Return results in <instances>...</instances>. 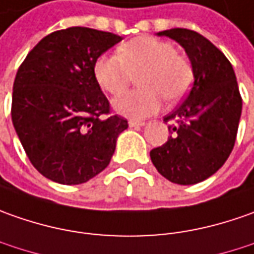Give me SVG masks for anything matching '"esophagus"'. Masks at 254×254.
<instances>
[{"label": "esophagus", "instance_id": "esophagus-1", "mask_svg": "<svg viewBox=\"0 0 254 254\" xmlns=\"http://www.w3.org/2000/svg\"><path fill=\"white\" fill-rule=\"evenodd\" d=\"M144 122L142 121H129V127H143Z\"/></svg>", "mask_w": 254, "mask_h": 254}]
</instances>
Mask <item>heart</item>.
Masks as SVG:
<instances>
[{
  "mask_svg": "<svg viewBox=\"0 0 254 254\" xmlns=\"http://www.w3.org/2000/svg\"><path fill=\"white\" fill-rule=\"evenodd\" d=\"M119 55H102L94 64V77L102 90L118 95L133 83L140 88L125 92L114 101V108L129 118L142 119L156 114L167 101L180 100L192 81L187 59L164 40L140 36L121 45Z\"/></svg>",
  "mask_w": 254,
  "mask_h": 254,
  "instance_id": "obj_1",
  "label": "heart"
}]
</instances>
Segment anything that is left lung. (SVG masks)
<instances>
[{"label":"left lung","instance_id":"1","mask_svg":"<svg viewBox=\"0 0 254 254\" xmlns=\"http://www.w3.org/2000/svg\"><path fill=\"white\" fill-rule=\"evenodd\" d=\"M180 43L191 62L194 84L167 117L170 137L150 152L163 177L181 186L204 181L219 170L235 146L242 97L231 62L198 32L174 28L157 33Z\"/></svg>","mask_w":254,"mask_h":254}]
</instances>
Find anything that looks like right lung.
<instances>
[{"label":"right lung","mask_w":254,"mask_h":254,"mask_svg":"<svg viewBox=\"0 0 254 254\" xmlns=\"http://www.w3.org/2000/svg\"><path fill=\"white\" fill-rule=\"evenodd\" d=\"M122 38L73 26L45 36L18 68L12 124L33 167L59 184L95 177L111 162L127 121L110 114L94 77L97 59Z\"/></svg>","instance_id":"1"}]
</instances>
